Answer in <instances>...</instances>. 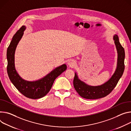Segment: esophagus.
<instances>
[{"mask_svg": "<svg viewBox=\"0 0 131 131\" xmlns=\"http://www.w3.org/2000/svg\"><path fill=\"white\" fill-rule=\"evenodd\" d=\"M68 66H69L71 67H73L75 65V63L73 61H70L68 63Z\"/></svg>", "mask_w": 131, "mask_h": 131, "instance_id": "34e87169", "label": "esophagus"}]
</instances>
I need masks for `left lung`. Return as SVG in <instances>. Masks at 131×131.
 Wrapping results in <instances>:
<instances>
[{"label": "left lung", "mask_w": 131, "mask_h": 131, "mask_svg": "<svg viewBox=\"0 0 131 131\" xmlns=\"http://www.w3.org/2000/svg\"><path fill=\"white\" fill-rule=\"evenodd\" d=\"M113 40L117 52V67L111 78L104 84L98 86H91L80 80L75 73L73 80L74 88L80 96L85 99H96L106 96L113 90L118 80L122 77L124 70L125 51L121 45L118 37L115 34Z\"/></svg>", "instance_id": "obj_1"}]
</instances>
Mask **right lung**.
<instances>
[{"mask_svg":"<svg viewBox=\"0 0 131 131\" xmlns=\"http://www.w3.org/2000/svg\"><path fill=\"white\" fill-rule=\"evenodd\" d=\"M26 29L24 26L15 33L7 51L8 61L7 73L9 79L15 87L27 98L37 99L44 97L51 89L55 79L67 69V66L63 64L59 66L44 77L37 81H29L23 79L17 73L15 66V53L17 46Z\"/></svg>","mask_w":131,"mask_h":131,"instance_id":"add662e5","label":"right lung"}]
</instances>
